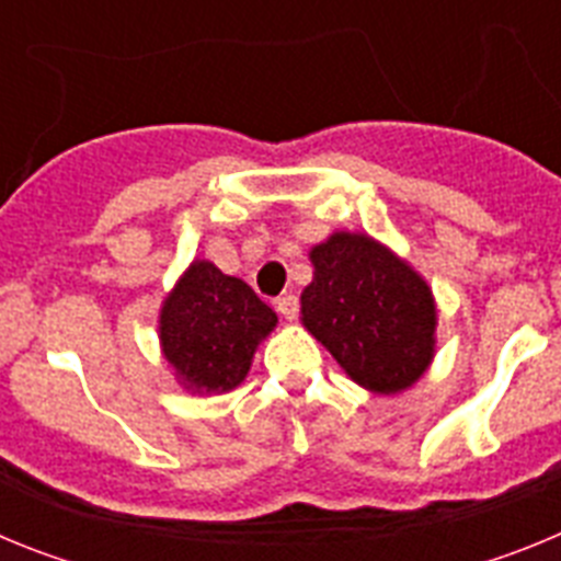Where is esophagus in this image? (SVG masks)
Masks as SVG:
<instances>
[{"label": "esophagus", "mask_w": 561, "mask_h": 561, "mask_svg": "<svg viewBox=\"0 0 561 561\" xmlns=\"http://www.w3.org/2000/svg\"><path fill=\"white\" fill-rule=\"evenodd\" d=\"M277 311L286 317V320H295L297 311H300V300H297L295 295H284V297H277Z\"/></svg>", "instance_id": "obj_1"}]
</instances>
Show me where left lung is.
<instances>
[{
    "label": "left lung",
    "instance_id": "1",
    "mask_svg": "<svg viewBox=\"0 0 561 561\" xmlns=\"http://www.w3.org/2000/svg\"><path fill=\"white\" fill-rule=\"evenodd\" d=\"M314 280L304 289V325L345 374L376 393L410 388L433 359L430 286L374 238L334 232L311 250Z\"/></svg>",
    "mask_w": 561,
    "mask_h": 561
}]
</instances>
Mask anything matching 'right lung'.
Returning a JSON list of instances; mask_svg holds the SVG:
<instances>
[{
  "instance_id": "right-lung-1",
  "label": "right lung",
  "mask_w": 561,
  "mask_h": 561,
  "mask_svg": "<svg viewBox=\"0 0 561 561\" xmlns=\"http://www.w3.org/2000/svg\"><path fill=\"white\" fill-rule=\"evenodd\" d=\"M275 323V311L244 280L196 261L162 306L160 340L182 385L213 393L241 385Z\"/></svg>"
}]
</instances>
